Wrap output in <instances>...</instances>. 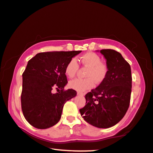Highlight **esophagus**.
<instances>
[{"label":"esophagus","mask_w":153,"mask_h":153,"mask_svg":"<svg viewBox=\"0 0 153 153\" xmlns=\"http://www.w3.org/2000/svg\"><path fill=\"white\" fill-rule=\"evenodd\" d=\"M77 94H78V95H81V96H84V94L83 93H79V92H78V93H77Z\"/></svg>","instance_id":"1"}]
</instances>
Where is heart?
I'll return each mask as SVG.
<instances>
[{"instance_id":"b5f03b06","label":"heart","mask_w":153,"mask_h":153,"mask_svg":"<svg viewBox=\"0 0 153 153\" xmlns=\"http://www.w3.org/2000/svg\"><path fill=\"white\" fill-rule=\"evenodd\" d=\"M82 65L89 67L86 72L85 79H75L69 82L70 88L78 92H84L91 89L96 84L103 82L107 75L108 69L105 65L101 63V59L97 54L93 52H88L82 55L80 58ZM78 69V64L75 59H72L67 62L65 67V73L66 76L72 78L76 76Z\"/></svg>"}]
</instances>
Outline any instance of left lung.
<instances>
[{
  "label": "left lung",
  "instance_id": "left-lung-1",
  "mask_svg": "<svg viewBox=\"0 0 153 153\" xmlns=\"http://www.w3.org/2000/svg\"><path fill=\"white\" fill-rule=\"evenodd\" d=\"M100 53L106 60L107 75L103 82L86 94V105L79 111L89 124L107 129L122 120L129 108L132 77L129 64L119 52L106 49Z\"/></svg>",
  "mask_w": 153,
  "mask_h": 153
}]
</instances>
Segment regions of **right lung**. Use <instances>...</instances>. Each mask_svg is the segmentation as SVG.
<instances>
[{"label": "right lung", "mask_w": 153, "mask_h": 153, "mask_svg": "<svg viewBox=\"0 0 153 153\" xmlns=\"http://www.w3.org/2000/svg\"><path fill=\"white\" fill-rule=\"evenodd\" d=\"M82 51L48 52L36 54L22 74V110L34 127L50 128L59 123L64 104L75 97V90L64 91L68 83L65 69L67 62ZM54 88L59 92L53 94Z\"/></svg>", "instance_id": "1"}]
</instances>
